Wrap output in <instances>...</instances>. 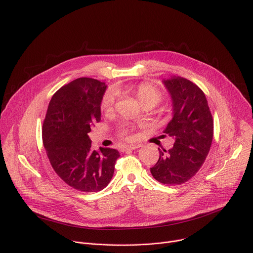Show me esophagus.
<instances>
[{
	"instance_id": "obj_1",
	"label": "esophagus",
	"mask_w": 253,
	"mask_h": 253,
	"mask_svg": "<svg viewBox=\"0 0 253 253\" xmlns=\"http://www.w3.org/2000/svg\"><path fill=\"white\" fill-rule=\"evenodd\" d=\"M142 147L141 144H135V145H128V146H125L121 149V151H127V150H135V149H138Z\"/></svg>"
}]
</instances>
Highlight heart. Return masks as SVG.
I'll return each instance as SVG.
<instances>
[{"instance_id":"obj_1","label":"heart","mask_w":253,"mask_h":253,"mask_svg":"<svg viewBox=\"0 0 253 253\" xmlns=\"http://www.w3.org/2000/svg\"><path fill=\"white\" fill-rule=\"evenodd\" d=\"M133 91L143 107H154L163 99V93L161 90L151 83H140L133 88ZM118 97V91L115 88H109L105 91L101 99V109L104 112H110L113 110L116 100ZM135 126L129 122H123L117 129V134L124 140L132 139V132Z\"/></svg>"}]
</instances>
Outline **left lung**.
<instances>
[{
	"label": "left lung",
	"mask_w": 253,
	"mask_h": 253,
	"mask_svg": "<svg viewBox=\"0 0 253 253\" xmlns=\"http://www.w3.org/2000/svg\"><path fill=\"white\" fill-rule=\"evenodd\" d=\"M173 105V118L163 131L175 139L171 149H159L150 168L152 176L166 185L183 184L203 165L213 138V119L203 91L193 82L172 77L163 81Z\"/></svg>",
	"instance_id": "left-lung-1"
}]
</instances>
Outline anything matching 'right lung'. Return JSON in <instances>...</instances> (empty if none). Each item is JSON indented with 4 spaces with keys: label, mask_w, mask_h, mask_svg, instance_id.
Wrapping results in <instances>:
<instances>
[{
    "label": "right lung",
    "mask_w": 253,
    "mask_h": 253,
    "mask_svg": "<svg viewBox=\"0 0 253 253\" xmlns=\"http://www.w3.org/2000/svg\"><path fill=\"white\" fill-rule=\"evenodd\" d=\"M107 86L92 78H78L52 97L42 127L49 161L63 181L79 191L104 189L120 156L116 149L92 150L88 133L101 120V99Z\"/></svg>",
    "instance_id": "obj_1"
}]
</instances>
